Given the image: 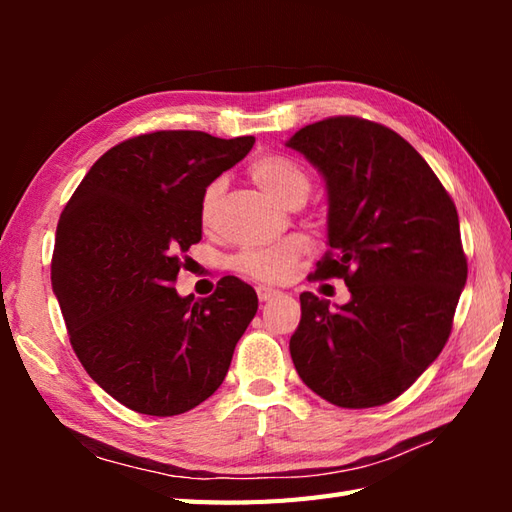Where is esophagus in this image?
Here are the masks:
<instances>
[{"label":"esophagus","instance_id":"obj_1","mask_svg":"<svg viewBox=\"0 0 512 512\" xmlns=\"http://www.w3.org/2000/svg\"><path fill=\"white\" fill-rule=\"evenodd\" d=\"M281 292L279 290H273V288H266V286H259L257 288V297H259V301H270V299H275V297H279Z\"/></svg>","mask_w":512,"mask_h":512}]
</instances>
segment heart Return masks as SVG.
<instances>
[{
	"label": "heart",
	"mask_w": 512,
	"mask_h": 512,
	"mask_svg": "<svg viewBox=\"0 0 512 512\" xmlns=\"http://www.w3.org/2000/svg\"><path fill=\"white\" fill-rule=\"evenodd\" d=\"M250 176H253L259 187L273 193L275 198L284 204H292L299 200L303 202L310 193V176L295 160H290L286 156L268 154L257 158L253 165H250ZM224 187V180L217 178L204 189L200 198L202 226H213L217 209H220ZM303 250H306V244H303L301 237H286L284 242L270 248L244 250V253H239L235 257L233 264L239 273H244L257 281H266V284H277V281H284L290 277L292 268H295Z\"/></svg>",
	"instance_id": "obj_1"
}]
</instances>
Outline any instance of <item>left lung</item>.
I'll use <instances>...</instances> for the list:
<instances>
[{"label":"left lung","mask_w":512,"mask_h":512,"mask_svg":"<svg viewBox=\"0 0 512 512\" xmlns=\"http://www.w3.org/2000/svg\"><path fill=\"white\" fill-rule=\"evenodd\" d=\"M328 189V246L312 279H343L352 299L301 292L290 356L303 383L336 407L385 405L449 341L466 284L458 211L405 138L358 116L292 136Z\"/></svg>","instance_id":"8db88e82"}]
</instances>
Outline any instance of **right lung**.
I'll use <instances>...</instances> for the list:
<instances>
[{
    "instance_id": "1",
    "label": "right lung",
    "mask_w": 512,
    "mask_h": 512,
    "mask_svg": "<svg viewBox=\"0 0 512 512\" xmlns=\"http://www.w3.org/2000/svg\"><path fill=\"white\" fill-rule=\"evenodd\" d=\"M253 145L184 129L140 134L105 151L65 204L52 290L85 372L129 409L167 418L198 407L255 317V290L237 277L206 299L173 288L202 239L204 189Z\"/></svg>"
}]
</instances>
